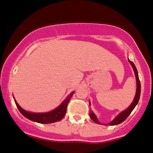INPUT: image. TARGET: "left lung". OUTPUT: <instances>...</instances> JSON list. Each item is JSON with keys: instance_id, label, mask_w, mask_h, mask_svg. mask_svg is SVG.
Wrapping results in <instances>:
<instances>
[{"instance_id": "8db88e82", "label": "left lung", "mask_w": 153, "mask_h": 153, "mask_svg": "<svg viewBox=\"0 0 153 153\" xmlns=\"http://www.w3.org/2000/svg\"><path fill=\"white\" fill-rule=\"evenodd\" d=\"M129 62L130 63L131 66H132V69H133V71L134 72V75H135V78H136V83H137V89H136V93H135V96H134V98L133 100V102L131 103V105L129 106L127 108L125 109V110L123 111L118 114L117 116L114 118L112 121H111L110 123H109L108 124H101L99 122V120L97 117V116L95 115V114L92 111H90L89 112V116H90V118L94 123H96L97 124H100V125H119V124L122 123L123 122L125 121V120L127 119V117L130 114V113L132 112V110L134 109V107H136V105H137L138 102H139L140 100V91H141V85H140V82L139 79V76H138V72L137 70L136 69V66H134V63L132 62H131L130 59H128ZM89 105H91L90 102H89Z\"/></svg>"}]
</instances>
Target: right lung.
<instances>
[{
	"label": "right lung",
	"mask_w": 153,
	"mask_h": 153,
	"mask_svg": "<svg viewBox=\"0 0 153 153\" xmlns=\"http://www.w3.org/2000/svg\"><path fill=\"white\" fill-rule=\"evenodd\" d=\"M74 93V91H72L71 94L67 96L65 100L62 102V103L58 107L51 111V112H30L26 111L23 109L22 107H20V105L17 103L16 100L14 99V101L16 106H17L18 109L20 111V112L23 114L25 117L27 119L31 120V121L36 122V123H41V124H49L53 123L56 122L60 121L62 120L64 115L66 114V107H67L68 103H69L70 99L71 98L72 95Z\"/></svg>",
	"instance_id": "obj_1"
}]
</instances>
